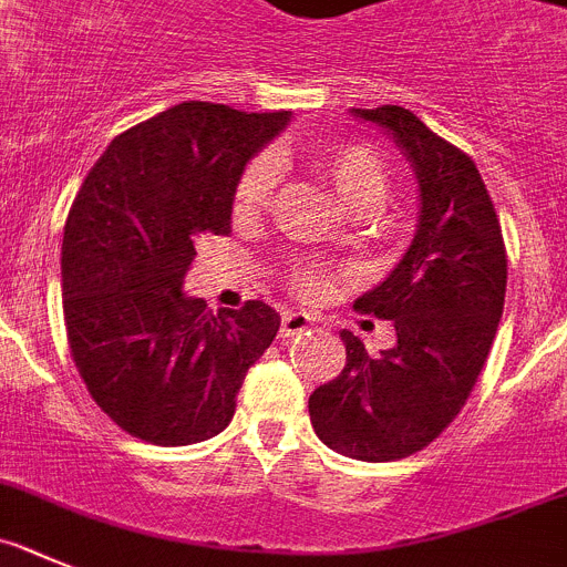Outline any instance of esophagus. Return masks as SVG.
<instances>
[{"instance_id":"esophagus-1","label":"esophagus","mask_w":567,"mask_h":567,"mask_svg":"<svg viewBox=\"0 0 567 567\" xmlns=\"http://www.w3.org/2000/svg\"><path fill=\"white\" fill-rule=\"evenodd\" d=\"M310 328V316L308 313H296V310H290V313L282 316V328H279V339H293V336L305 333V330Z\"/></svg>"}]
</instances>
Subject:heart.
I'll list each match as a JSON object with an SVG mask.
<instances>
[{
    "instance_id": "b5f03b06",
    "label": "heart",
    "mask_w": 567,
    "mask_h": 567,
    "mask_svg": "<svg viewBox=\"0 0 567 567\" xmlns=\"http://www.w3.org/2000/svg\"><path fill=\"white\" fill-rule=\"evenodd\" d=\"M313 166L324 183L333 188L341 206L355 217H370L381 212L390 197L392 172L379 150L364 144H344L321 150L313 157ZM277 188V163L268 155H259L248 163L234 188V214L254 217L265 212ZM333 285V271L324 265H296L288 274V288L302 299H319Z\"/></svg>"
}]
</instances>
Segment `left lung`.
Wrapping results in <instances>:
<instances>
[{"label": "left lung", "mask_w": 567, "mask_h": 567, "mask_svg": "<svg viewBox=\"0 0 567 567\" xmlns=\"http://www.w3.org/2000/svg\"><path fill=\"white\" fill-rule=\"evenodd\" d=\"M355 115L392 132L412 161L421 223L395 271L353 305L392 321L395 347L370 355L344 330V370L313 390L308 410L324 446L384 463L430 446L468 401L503 316L508 259L492 195L466 152L404 106Z\"/></svg>", "instance_id": "8db88e82"}]
</instances>
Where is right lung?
<instances>
[{"label": "right lung", "instance_id": "1", "mask_svg": "<svg viewBox=\"0 0 567 567\" xmlns=\"http://www.w3.org/2000/svg\"><path fill=\"white\" fill-rule=\"evenodd\" d=\"M290 115L183 101L121 132L64 226L70 353L95 404L132 437L188 446L220 435L279 316L251 299L206 310L181 290L203 234L231 231L243 166Z\"/></svg>", "mask_w": 567, "mask_h": 567}]
</instances>
